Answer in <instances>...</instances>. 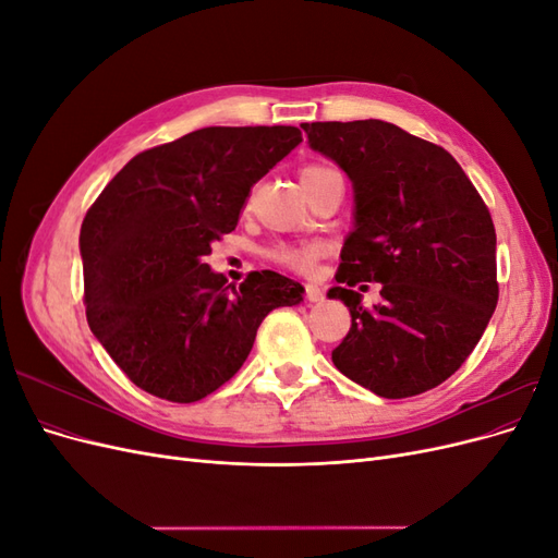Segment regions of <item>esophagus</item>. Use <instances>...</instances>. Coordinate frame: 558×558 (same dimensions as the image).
<instances>
[{"mask_svg": "<svg viewBox=\"0 0 558 558\" xmlns=\"http://www.w3.org/2000/svg\"><path fill=\"white\" fill-rule=\"evenodd\" d=\"M305 295L310 302H324V298H326L324 291H320V286H316V283L305 286Z\"/></svg>", "mask_w": 558, "mask_h": 558, "instance_id": "obj_1", "label": "esophagus"}]
</instances>
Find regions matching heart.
<instances>
[{"label": "heart", "instance_id": "b5f03b06", "mask_svg": "<svg viewBox=\"0 0 558 558\" xmlns=\"http://www.w3.org/2000/svg\"><path fill=\"white\" fill-rule=\"evenodd\" d=\"M330 172H335L332 167L307 165L305 170L300 172V183L305 185V183H310L318 177H324V174H330ZM318 253H320V248L316 244H277L272 248H267V258L277 263V265H281V267L293 269V272L307 275L314 269Z\"/></svg>", "mask_w": 558, "mask_h": 558}]
</instances>
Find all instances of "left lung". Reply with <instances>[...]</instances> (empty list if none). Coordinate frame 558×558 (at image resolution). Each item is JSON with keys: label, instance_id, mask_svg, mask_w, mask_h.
Returning a JSON list of instances; mask_svg holds the SVG:
<instances>
[{"label": "left lung", "instance_id": "obj_1", "mask_svg": "<svg viewBox=\"0 0 558 558\" xmlns=\"http://www.w3.org/2000/svg\"><path fill=\"white\" fill-rule=\"evenodd\" d=\"M310 146L353 181L356 226L330 298L351 328L332 363L381 398L440 386L477 347L498 305L496 228L482 195L442 146L384 121L302 123ZM383 283L367 311L352 286ZM364 287L362 286V289Z\"/></svg>", "mask_w": 558, "mask_h": 558}]
</instances>
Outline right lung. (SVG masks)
<instances>
[{
	"label": "right lung",
	"instance_id": "right-lung-1",
	"mask_svg": "<svg viewBox=\"0 0 558 558\" xmlns=\"http://www.w3.org/2000/svg\"><path fill=\"white\" fill-rule=\"evenodd\" d=\"M302 142L293 125L202 128L134 156L81 226L83 305L113 363L146 393L195 402L246 361L263 318L305 289L272 269L228 286L205 263L253 183Z\"/></svg>",
	"mask_w": 558,
	"mask_h": 558
}]
</instances>
